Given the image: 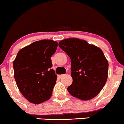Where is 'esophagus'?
I'll return each instance as SVG.
<instances>
[{
	"label": "esophagus",
	"mask_w": 124,
	"mask_h": 124,
	"mask_svg": "<svg viewBox=\"0 0 124 124\" xmlns=\"http://www.w3.org/2000/svg\"><path fill=\"white\" fill-rule=\"evenodd\" d=\"M64 75H63V74H60V75H58V77L60 78H62L63 76H64Z\"/></svg>",
	"instance_id": "esophagus-1"
}]
</instances>
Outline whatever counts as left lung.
Masks as SVG:
<instances>
[{
    "label": "left lung",
    "instance_id": "8db88e82",
    "mask_svg": "<svg viewBox=\"0 0 124 124\" xmlns=\"http://www.w3.org/2000/svg\"><path fill=\"white\" fill-rule=\"evenodd\" d=\"M58 45L71 59L73 83L68 87L69 93L83 101L96 97L108 78L109 63L102 50L79 38H66Z\"/></svg>",
    "mask_w": 124,
    "mask_h": 124
}]
</instances>
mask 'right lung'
Wrapping results in <instances>:
<instances>
[{
  "instance_id": "right-lung-1",
  "label": "right lung",
  "mask_w": 124,
  "mask_h": 124,
  "mask_svg": "<svg viewBox=\"0 0 124 124\" xmlns=\"http://www.w3.org/2000/svg\"><path fill=\"white\" fill-rule=\"evenodd\" d=\"M57 41L41 40L20 50L13 61L14 78L18 89L27 100L38 104L50 99L56 82L51 57Z\"/></svg>"
}]
</instances>
